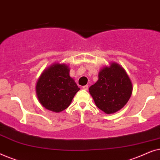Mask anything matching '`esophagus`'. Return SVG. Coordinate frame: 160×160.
I'll list each match as a JSON object with an SVG mask.
<instances>
[{"mask_svg": "<svg viewBox=\"0 0 160 160\" xmlns=\"http://www.w3.org/2000/svg\"><path fill=\"white\" fill-rule=\"evenodd\" d=\"M88 88H89L88 85H85V86L83 87V89H85V90H87V89H88Z\"/></svg>", "mask_w": 160, "mask_h": 160, "instance_id": "34e87169", "label": "esophagus"}]
</instances>
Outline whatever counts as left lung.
Wrapping results in <instances>:
<instances>
[{
	"mask_svg": "<svg viewBox=\"0 0 160 160\" xmlns=\"http://www.w3.org/2000/svg\"><path fill=\"white\" fill-rule=\"evenodd\" d=\"M89 92L98 108L111 114L127 104L132 95V84L123 67L111 62L100 70L98 80Z\"/></svg>",
	"mask_w": 160,
	"mask_h": 160,
	"instance_id": "obj_1",
	"label": "left lung"
}]
</instances>
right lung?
Returning a JSON list of instances; mask_svg holds the SVG:
<instances>
[{
    "label": "right lung",
    "instance_id": "add662e5",
    "mask_svg": "<svg viewBox=\"0 0 160 160\" xmlns=\"http://www.w3.org/2000/svg\"><path fill=\"white\" fill-rule=\"evenodd\" d=\"M68 65L54 63L41 74L36 83L38 101L46 109L59 113L70 106L80 88L69 75Z\"/></svg>",
    "mask_w": 160,
    "mask_h": 160
}]
</instances>
